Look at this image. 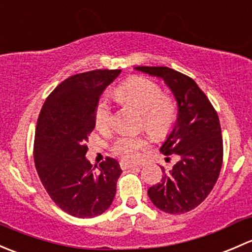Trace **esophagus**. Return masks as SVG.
Returning a JSON list of instances; mask_svg holds the SVG:
<instances>
[{"mask_svg": "<svg viewBox=\"0 0 252 252\" xmlns=\"http://www.w3.org/2000/svg\"><path fill=\"white\" fill-rule=\"evenodd\" d=\"M119 164H121V168L123 169V171H126V169H130V168H139V166H136V164L128 163V162L126 161H121L119 162Z\"/></svg>", "mask_w": 252, "mask_h": 252, "instance_id": "obj_1", "label": "esophagus"}]
</instances>
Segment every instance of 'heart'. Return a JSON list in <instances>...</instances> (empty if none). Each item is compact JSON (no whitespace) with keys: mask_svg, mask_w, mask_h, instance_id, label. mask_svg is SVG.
Masks as SVG:
<instances>
[{"mask_svg":"<svg viewBox=\"0 0 252 252\" xmlns=\"http://www.w3.org/2000/svg\"><path fill=\"white\" fill-rule=\"evenodd\" d=\"M122 102L130 105L141 112V128L155 138H163L174 126L177 106L173 98L162 94L161 86L150 79L133 77L119 85L116 90ZM95 126L98 130L108 131L113 126L114 114L106 98H101L96 106ZM150 145L146 136L124 135L112 145V152L124 161L135 162L142 156V151Z\"/></svg>","mask_w":252,"mask_h":252,"instance_id":"obj_1","label":"heart"}]
</instances>
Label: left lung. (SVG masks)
<instances>
[{
  "label": "left lung",
  "instance_id": "1",
  "mask_svg": "<svg viewBox=\"0 0 252 252\" xmlns=\"http://www.w3.org/2000/svg\"><path fill=\"white\" fill-rule=\"evenodd\" d=\"M162 78L178 103L175 126L159 151L178 155L171 171L161 167V183L147 190L152 204L171 215L189 212L208 196L220 177L223 139L215 107L204 91L188 75L168 67H135Z\"/></svg>",
  "mask_w": 252,
  "mask_h": 252
}]
</instances>
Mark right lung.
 Wrapping results in <instances>:
<instances>
[{"label":"right lung","instance_id":"right-lung-1","mask_svg":"<svg viewBox=\"0 0 252 252\" xmlns=\"http://www.w3.org/2000/svg\"><path fill=\"white\" fill-rule=\"evenodd\" d=\"M119 69H96L67 78L47 96L35 129L34 162L52 201L78 218L100 216L114 199L119 163L107 157L93 166L85 155L101 94Z\"/></svg>","mask_w":252,"mask_h":252}]
</instances>
